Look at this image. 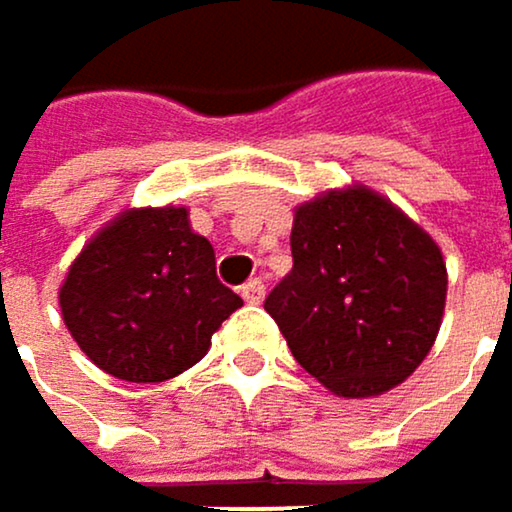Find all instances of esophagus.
Returning a JSON list of instances; mask_svg holds the SVG:
<instances>
[{
    "mask_svg": "<svg viewBox=\"0 0 512 512\" xmlns=\"http://www.w3.org/2000/svg\"><path fill=\"white\" fill-rule=\"evenodd\" d=\"M264 297H267V285H264L261 279H248V282L242 285V300H245V303L258 306V303H264Z\"/></svg>",
    "mask_w": 512,
    "mask_h": 512,
    "instance_id": "1",
    "label": "esophagus"
}]
</instances>
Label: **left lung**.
<instances>
[{
	"instance_id": "left-lung-1",
	"label": "left lung",
	"mask_w": 512,
	"mask_h": 512,
	"mask_svg": "<svg viewBox=\"0 0 512 512\" xmlns=\"http://www.w3.org/2000/svg\"><path fill=\"white\" fill-rule=\"evenodd\" d=\"M291 254L264 309L312 378L369 399L417 372L444 321L447 264L414 218L369 185L330 188L294 209Z\"/></svg>"
}]
</instances>
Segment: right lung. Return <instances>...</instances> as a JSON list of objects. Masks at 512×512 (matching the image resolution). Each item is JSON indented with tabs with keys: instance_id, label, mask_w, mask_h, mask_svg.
Here are the masks:
<instances>
[{
	"instance_id": "obj_1",
	"label": "right lung",
	"mask_w": 512,
	"mask_h": 512,
	"mask_svg": "<svg viewBox=\"0 0 512 512\" xmlns=\"http://www.w3.org/2000/svg\"><path fill=\"white\" fill-rule=\"evenodd\" d=\"M239 306L185 206L122 209L83 245L59 288L77 348L131 384H161L200 363Z\"/></svg>"
}]
</instances>
